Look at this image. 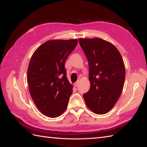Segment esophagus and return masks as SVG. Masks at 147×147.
Instances as JSON below:
<instances>
[{"label":"esophagus","mask_w":147,"mask_h":147,"mask_svg":"<svg viewBox=\"0 0 147 147\" xmlns=\"http://www.w3.org/2000/svg\"><path fill=\"white\" fill-rule=\"evenodd\" d=\"M79 83H80L79 82H76L75 83H74V86H75L76 87H77V86H78V85H79Z\"/></svg>","instance_id":"1"}]
</instances>
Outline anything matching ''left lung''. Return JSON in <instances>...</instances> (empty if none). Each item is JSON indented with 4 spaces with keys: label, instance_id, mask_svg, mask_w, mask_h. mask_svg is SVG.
Wrapping results in <instances>:
<instances>
[{
    "label": "left lung",
    "instance_id": "8db88e82",
    "mask_svg": "<svg viewBox=\"0 0 147 147\" xmlns=\"http://www.w3.org/2000/svg\"><path fill=\"white\" fill-rule=\"evenodd\" d=\"M79 42L89 65L90 88L83 94L86 105L95 114H106L123 91L126 73L123 59L114 45L102 38H80Z\"/></svg>",
    "mask_w": 147,
    "mask_h": 147
}]
</instances>
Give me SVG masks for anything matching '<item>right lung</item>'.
I'll return each mask as SVG.
<instances>
[{
	"label": "right lung",
	"instance_id": "obj_1",
	"mask_svg": "<svg viewBox=\"0 0 147 147\" xmlns=\"http://www.w3.org/2000/svg\"><path fill=\"white\" fill-rule=\"evenodd\" d=\"M78 40H54L34 52L27 71L31 96L43 114L55 118L65 111L73 93L64 65Z\"/></svg>",
	"mask_w": 147,
	"mask_h": 147
}]
</instances>
